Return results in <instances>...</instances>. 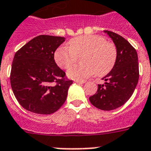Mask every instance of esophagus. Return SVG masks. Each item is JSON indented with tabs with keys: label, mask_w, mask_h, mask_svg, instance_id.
<instances>
[{
	"label": "esophagus",
	"mask_w": 151,
	"mask_h": 151,
	"mask_svg": "<svg viewBox=\"0 0 151 151\" xmlns=\"http://www.w3.org/2000/svg\"><path fill=\"white\" fill-rule=\"evenodd\" d=\"M75 82L77 83H79V84H83V83H85L84 81H78V80H77V81H75Z\"/></svg>",
	"instance_id": "34e87169"
}]
</instances>
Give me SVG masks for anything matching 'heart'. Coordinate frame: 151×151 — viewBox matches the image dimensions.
Instances as JSON below:
<instances>
[{
  "label": "heart",
  "instance_id": "obj_1",
  "mask_svg": "<svg viewBox=\"0 0 151 151\" xmlns=\"http://www.w3.org/2000/svg\"><path fill=\"white\" fill-rule=\"evenodd\" d=\"M81 55L83 63L68 70V76L75 80H84L96 73L103 76L112 70L117 52L112 43L99 35H84L70 39L68 46H61L55 52V60L62 69H69Z\"/></svg>",
  "mask_w": 151,
  "mask_h": 151
}]
</instances>
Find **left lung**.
<instances>
[{
  "mask_svg": "<svg viewBox=\"0 0 151 151\" xmlns=\"http://www.w3.org/2000/svg\"><path fill=\"white\" fill-rule=\"evenodd\" d=\"M115 43L117 56L112 70L98 84L90 103L99 109L109 111L122 106L130 99L138 82L139 66L136 49L120 35L104 30Z\"/></svg>",
  "mask_w": 151,
  "mask_h": 151,
  "instance_id": "left-lung-1",
  "label": "left lung"
}]
</instances>
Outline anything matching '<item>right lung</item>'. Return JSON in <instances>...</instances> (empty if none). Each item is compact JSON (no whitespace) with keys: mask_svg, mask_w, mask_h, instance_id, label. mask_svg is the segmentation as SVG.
<instances>
[{"mask_svg":"<svg viewBox=\"0 0 151 151\" xmlns=\"http://www.w3.org/2000/svg\"><path fill=\"white\" fill-rule=\"evenodd\" d=\"M65 38L41 35L16 52L10 71V85L25 109L48 115L65 102L73 81L56 65L54 54Z\"/></svg>","mask_w":151,"mask_h":151,"instance_id":"add662e5","label":"right lung"}]
</instances>
